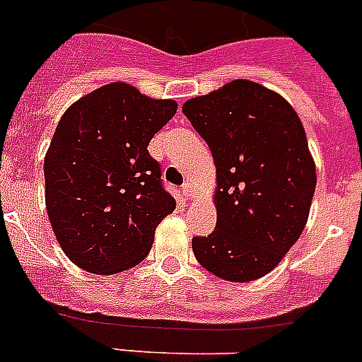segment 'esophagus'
Listing matches in <instances>:
<instances>
[{
	"instance_id": "obj_1",
	"label": "esophagus",
	"mask_w": 362,
	"mask_h": 362,
	"mask_svg": "<svg viewBox=\"0 0 362 362\" xmlns=\"http://www.w3.org/2000/svg\"><path fill=\"white\" fill-rule=\"evenodd\" d=\"M182 191H184V195H186L187 199H195L197 187L193 182H186V184H184V187H182Z\"/></svg>"
}]
</instances>
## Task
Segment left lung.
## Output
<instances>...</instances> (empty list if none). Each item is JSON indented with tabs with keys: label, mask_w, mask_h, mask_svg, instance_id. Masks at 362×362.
Here are the masks:
<instances>
[{
	"label": "left lung",
	"mask_w": 362,
	"mask_h": 362,
	"mask_svg": "<svg viewBox=\"0 0 362 362\" xmlns=\"http://www.w3.org/2000/svg\"><path fill=\"white\" fill-rule=\"evenodd\" d=\"M217 167V226L193 238L199 263L217 278H263L302 235L317 169L298 114L279 93L238 78L184 103Z\"/></svg>",
	"instance_id": "8db88e82"
}]
</instances>
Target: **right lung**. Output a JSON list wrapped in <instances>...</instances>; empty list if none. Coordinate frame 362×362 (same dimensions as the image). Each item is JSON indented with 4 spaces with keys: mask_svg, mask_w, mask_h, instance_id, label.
<instances>
[{
    "mask_svg": "<svg viewBox=\"0 0 362 362\" xmlns=\"http://www.w3.org/2000/svg\"><path fill=\"white\" fill-rule=\"evenodd\" d=\"M175 114L176 101L127 83L97 88L64 112L44 160L45 206L64 254L86 272L138 265L176 208L147 151Z\"/></svg>",
    "mask_w": 362,
    "mask_h": 362,
    "instance_id": "1",
    "label": "right lung"
}]
</instances>
